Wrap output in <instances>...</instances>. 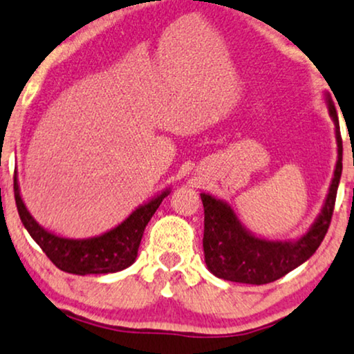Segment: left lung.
<instances>
[{
  "mask_svg": "<svg viewBox=\"0 0 354 354\" xmlns=\"http://www.w3.org/2000/svg\"><path fill=\"white\" fill-rule=\"evenodd\" d=\"M328 115L335 124L337 165L320 214L314 223L298 239L288 241H270L259 238L249 232L228 202L202 192L204 204V256L207 268L218 279L236 281V283L266 285L285 277L304 263L317 251L330 225L333 207H335L338 183L342 176L343 145L340 122L332 97L325 93Z\"/></svg>",
  "mask_w": 354,
  "mask_h": 354,
  "instance_id": "1",
  "label": "left lung"
}]
</instances>
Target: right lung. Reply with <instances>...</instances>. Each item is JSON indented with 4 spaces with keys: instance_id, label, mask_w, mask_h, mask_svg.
Instances as JSON below:
<instances>
[{
    "instance_id": "1",
    "label": "right lung",
    "mask_w": 354,
    "mask_h": 354,
    "mask_svg": "<svg viewBox=\"0 0 354 354\" xmlns=\"http://www.w3.org/2000/svg\"><path fill=\"white\" fill-rule=\"evenodd\" d=\"M168 194L169 189H165L162 194L139 205L128 218L115 228L108 230L106 233L93 238L73 239L58 236L37 223V220L24 204L21 191H19L17 173L14 174V197H16L22 225L59 270L74 273V275L115 273L133 266L138 257L145 226Z\"/></svg>"
}]
</instances>
